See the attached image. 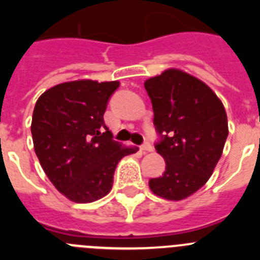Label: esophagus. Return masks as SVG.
<instances>
[{
    "mask_svg": "<svg viewBox=\"0 0 260 260\" xmlns=\"http://www.w3.org/2000/svg\"><path fill=\"white\" fill-rule=\"evenodd\" d=\"M141 150L143 151V152H150V151L153 150V147L150 142H144V143L141 146Z\"/></svg>",
    "mask_w": 260,
    "mask_h": 260,
    "instance_id": "esophagus-1",
    "label": "esophagus"
}]
</instances>
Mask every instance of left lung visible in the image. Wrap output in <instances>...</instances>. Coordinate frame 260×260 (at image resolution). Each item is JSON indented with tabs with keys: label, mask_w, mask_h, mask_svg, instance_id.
Wrapping results in <instances>:
<instances>
[{
	"label": "left lung",
	"mask_w": 260,
	"mask_h": 260,
	"mask_svg": "<svg viewBox=\"0 0 260 260\" xmlns=\"http://www.w3.org/2000/svg\"><path fill=\"white\" fill-rule=\"evenodd\" d=\"M144 87L158 134L155 148L167 162L148 185L161 198L181 201L207 182L221 157L228 137L224 105L207 84L177 69L147 79Z\"/></svg>",
	"instance_id": "1"
}]
</instances>
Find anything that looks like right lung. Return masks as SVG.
<instances>
[{"mask_svg": "<svg viewBox=\"0 0 260 260\" xmlns=\"http://www.w3.org/2000/svg\"><path fill=\"white\" fill-rule=\"evenodd\" d=\"M119 82L74 80L57 84L36 102L31 133L41 167L61 194L77 203L103 198L123 156L138 148L113 141L104 122Z\"/></svg>", "mask_w": 260, "mask_h": 260, "instance_id": "add662e5", "label": "right lung"}]
</instances>
